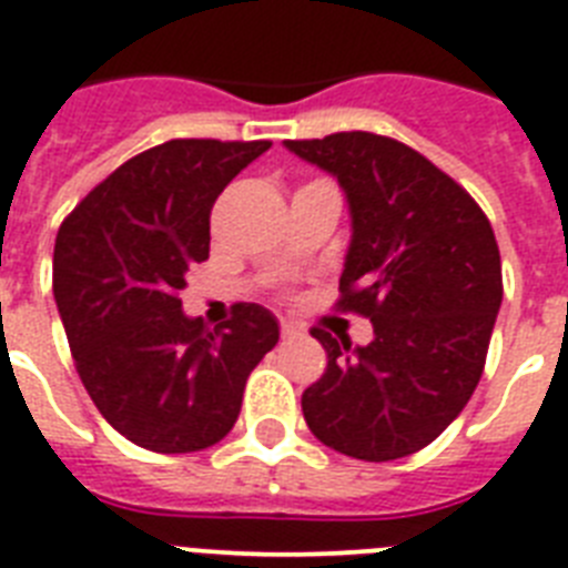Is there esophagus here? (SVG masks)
<instances>
[{"instance_id":"obj_1","label":"esophagus","mask_w":568,"mask_h":568,"mask_svg":"<svg viewBox=\"0 0 568 568\" xmlns=\"http://www.w3.org/2000/svg\"><path fill=\"white\" fill-rule=\"evenodd\" d=\"M296 334H302V325H296V322L290 320H281V337H296Z\"/></svg>"}]
</instances>
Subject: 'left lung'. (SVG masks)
<instances>
[{
    "label": "left lung",
    "mask_w": 568,
    "mask_h": 568,
    "mask_svg": "<svg viewBox=\"0 0 568 568\" xmlns=\"http://www.w3.org/2000/svg\"><path fill=\"white\" fill-rule=\"evenodd\" d=\"M337 175L352 207V246L337 311L361 313L375 339L311 328L328 366L302 393L313 437L384 464L419 452L478 387L501 307V255L487 213L407 143L372 131L287 140Z\"/></svg>",
    "instance_id": "1"
}]
</instances>
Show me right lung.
I'll return each instance as SVG.
<instances>
[{
	"label": "right lung",
	"mask_w": 568,
	"mask_h": 568,
	"mask_svg": "<svg viewBox=\"0 0 568 568\" xmlns=\"http://www.w3.org/2000/svg\"><path fill=\"white\" fill-rule=\"evenodd\" d=\"M270 140H170L116 166L61 222L52 290L72 361L104 419L134 446L187 455L220 443L278 343L266 307L237 302L207 328L181 311L207 261L211 207Z\"/></svg>",
	"instance_id": "add662e5"
}]
</instances>
